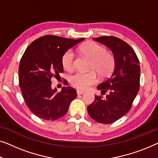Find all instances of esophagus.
I'll return each mask as SVG.
<instances>
[{"mask_svg": "<svg viewBox=\"0 0 158 158\" xmlns=\"http://www.w3.org/2000/svg\"><path fill=\"white\" fill-rule=\"evenodd\" d=\"M77 94H84V92H83V91H81V90H77Z\"/></svg>", "mask_w": 158, "mask_h": 158, "instance_id": "esophagus-1", "label": "esophagus"}]
</instances>
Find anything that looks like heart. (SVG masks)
<instances>
[{"label":"heart","mask_w":158,"mask_h":158,"mask_svg":"<svg viewBox=\"0 0 158 158\" xmlns=\"http://www.w3.org/2000/svg\"><path fill=\"white\" fill-rule=\"evenodd\" d=\"M81 54L89 59V69L94 71L101 77L108 76L114 66V58L106 48L95 42H88L80 48ZM62 65L66 71H72L74 68V54L69 50L62 57ZM94 72L87 73L77 72L70 77V83L74 87L81 90H86L97 81Z\"/></svg>","instance_id":"b5f03b06"}]
</instances>
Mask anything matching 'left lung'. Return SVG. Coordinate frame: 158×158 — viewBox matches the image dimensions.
<instances>
[{"instance_id": "1", "label": "left lung", "mask_w": 158, "mask_h": 158, "mask_svg": "<svg viewBox=\"0 0 158 158\" xmlns=\"http://www.w3.org/2000/svg\"><path fill=\"white\" fill-rule=\"evenodd\" d=\"M110 48L114 58V69L110 77L97 86L102 94L87 106L89 116L99 123L110 124L118 120L132 107L139 89L140 66L133 48L114 36L94 38Z\"/></svg>"}]
</instances>
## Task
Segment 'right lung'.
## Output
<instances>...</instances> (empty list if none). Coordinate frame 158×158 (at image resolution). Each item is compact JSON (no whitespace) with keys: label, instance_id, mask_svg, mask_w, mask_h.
Returning a JSON list of instances; mask_svg holds the SVG:
<instances>
[{"label":"right lung","instance_id":"1","mask_svg":"<svg viewBox=\"0 0 158 158\" xmlns=\"http://www.w3.org/2000/svg\"><path fill=\"white\" fill-rule=\"evenodd\" d=\"M84 40L46 35L33 41L22 56L19 85L26 105L39 118L49 121L59 119L66 114L71 102L77 97V91L71 86H64L57 92L52 87V79L61 78L64 54ZM64 84H68L66 79Z\"/></svg>","mask_w":158,"mask_h":158}]
</instances>
